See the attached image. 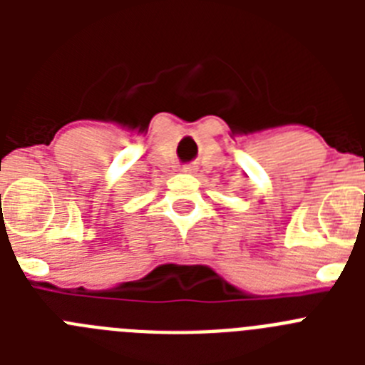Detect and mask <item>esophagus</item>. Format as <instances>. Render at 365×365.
I'll return each mask as SVG.
<instances>
[{"instance_id":"1","label":"esophagus","mask_w":365,"mask_h":365,"mask_svg":"<svg viewBox=\"0 0 365 365\" xmlns=\"http://www.w3.org/2000/svg\"><path fill=\"white\" fill-rule=\"evenodd\" d=\"M182 172L193 173V172H195V166H193V164H186V166H182Z\"/></svg>"}]
</instances>
